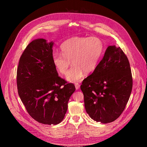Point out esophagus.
I'll use <instances>...</instances> for the list:
<instances>
[{"instance_id":"1","label":"esophagus","mask_w":147,"mask_h":147,"mask_svg":"<svg viewBox=\"0 0 147 147\" xmlns=\"http://www.w3.org/2000/svg\"><path fill=\"white\" fill-rule=\"evenodd\" d=\"M75 88L76 90H78L80 88V84L78 83H76L75 84Z\"/></svg>"}]
</instances>
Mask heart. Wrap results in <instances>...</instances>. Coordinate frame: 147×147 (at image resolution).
I'll list each match as a JSON object with an SVG mask.
<instances>
[{
    "mask_svg": "<svg viewBox=\"0 0 147 147\" xmlns=\"http://www.w3.org/2000/svg\"><path fill=\"white\" fill-rule=\"evenodd\" d=\"M60 53H54L53 63L61 74H67L69 82H76L81 80L86 73H93L103 54L104 45L96 37H74L67 40L60 46Z\"/></svg>",
    "mask_w": 147,
    "mask_h": 147,
    "instance_id": "obj_1",
    "label": "heart"
}]
</instances>
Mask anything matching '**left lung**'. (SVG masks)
Here are the masks:
<instances>
[{
  "label": "left lung",
  "mask_w": 147,
  "mask_h": 147,
  "mask_svg": "<svg viewBox=\"0 0 147 147\" xmlns=\"http://www.w3.org/2000/svg\"><path fill=\"white\" fill-rule=\"evenodd\" d=\"M132 78L129 60L120 47H107L93 73L80 89L86 111L92 119L108 123L120 117L129 100Z\"/></svg>",
  "instance_id": "obj_1"
}]
</instances>
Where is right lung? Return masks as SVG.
I'll return each mask as SVG.
<instances>
[{"label": "right lung", "mask_w": 147, "mask_h": 147, "mask_svg": "<svg viewBox=\"0 0 147 147\" xmlns=\"http://www.w3.org/2000/svg\"><path fill=\"white\" fill-rule=\"evenodd\" d=\"M54 42L33 40L20 57L17 70L18 94L29 115L45 125L63 120L74 85L60 78L53 63Z\"/></svg>", "instance_id": "obj_1"}]
</instances>
